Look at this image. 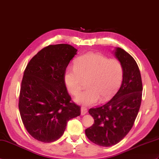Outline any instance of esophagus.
I'll use <instances>...</instances> for the list:
<instances>
[{"label": "esophagus", "mask_w": 159, "mask_h": 159, "mask_svg": "<svg viewBox=\"0 0 159 159\" xmlns=\"http://www.w3.org/2000/svg\"><path fill=\"white\" fill-rule=\"evenodd\" d=\"M80 111H81V115L83 116L87 113V108H85V107H81Z\"/></svg>", "instance_id": "34e87169"}]
</instances>
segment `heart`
Segmentation results:
<instances>
[{
    "mask_svg": "<svg viewBox=\"0 0 159 159\" xmlns=\"http://www.w3.org/2000/svg\"><path fill=\"white\" fill-rule=\"evenodd\" d=\"M74 66L66 68L64 75L69 93L76 95L82 88L83 80L88 79V89L75 98L79 104L94 105L100 98L102 101L107 100L115 93L123 80L121 63L100 53L91 52L81 55L75 61Z\"/></svg>",
    "mask_w": 159,
    "mask_h": 159,
    "instance_id": "b5f03b06",
    "label": "heart"
}]
</instances>
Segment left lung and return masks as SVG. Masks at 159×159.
I'll return each instance as SVG.
<instances>
[{
  "instance_id": "left-lung-1",
  "label": "left lung",
  "mask_w": 159,
  "mask_h": 159,
  "mask_svg": "<svg viewBox=\"0 0 159 159\" xmlns=\"http://www.w3.org/2000/svg\"><path fill=\"white\" fill-rule=\"evenodd\" d=\"M123 68L120 87L106 104L91 108L89 113L94 124L85 130L91 142L109 147L120 142L134 124L142 102V83L137 63L131 55L120 47L113 51Z\"/></svg>"
}]
</instances>
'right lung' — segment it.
Instances as JSON below:
<instances>
[{
  "label": "right lung",
  "mask_w": 159,
  "mask_h": 159,
  "mask_svg": "<svg viewBox=\"0 0 159 159\" xmlns=\"http://www.w3.org/2000/svg\"><path fill=\"white\" fill-rule=\"evenodd\" d=\"M77 49L68 44L49 45L29 61L24 73L19 110L24 127L38 141L50 143L64 134L80 107L70 102L64 72Z\"/></svg>",
  "instance_id": "add662e5"
}]
</instances>
